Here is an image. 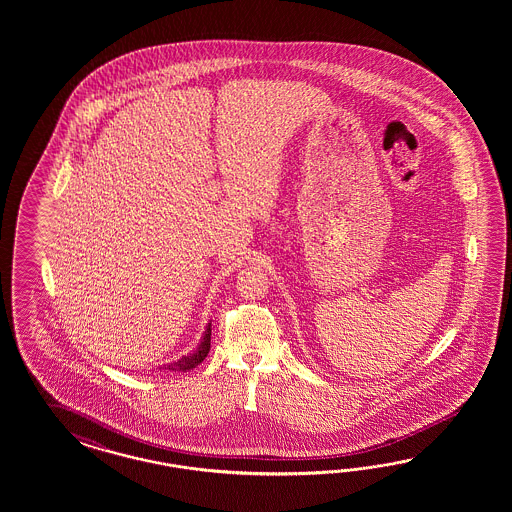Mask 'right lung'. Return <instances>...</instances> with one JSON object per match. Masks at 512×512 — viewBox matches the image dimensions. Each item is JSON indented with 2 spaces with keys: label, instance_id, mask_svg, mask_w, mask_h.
Returning <instances> with one entry per match:
<instances>
[{
  "label": "right lung",
  "instance_id": "obj_1",
  "mask_svg": "<svg viewBox=\"0 0 512 512\" xmlns=\"http://www.w3.org/2000/svg\"><path fill=\"white\" fill-rule=\"evenodd\" d=\"M210 336H212V321L204 328L201 341H199V345H197V349L193 353H189L186 357L178 358L174 362H169V364H163L159 370H169V372H189V370H193L208 355V351H210Z\"/></svg>",
  "mask_w": 512,
  "mask_h": 512
}]
</instances>
